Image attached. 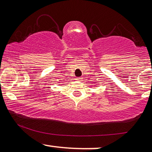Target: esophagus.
<instances>
[{"label": "esophagus", "mask_w": 152, "mask_h": 152, "mask_svg": "<svg viewBox=\"0 0 152 152\" xmlns=\"http://www.w3.org/2000/svg\"><path fill=\"white\" fill-rule=\"evenodd\" d=\"M76 80H77V81H82V78L81 77H78V78H76Z\"/></svg>", "instance_id": "1"}]
</instances>
